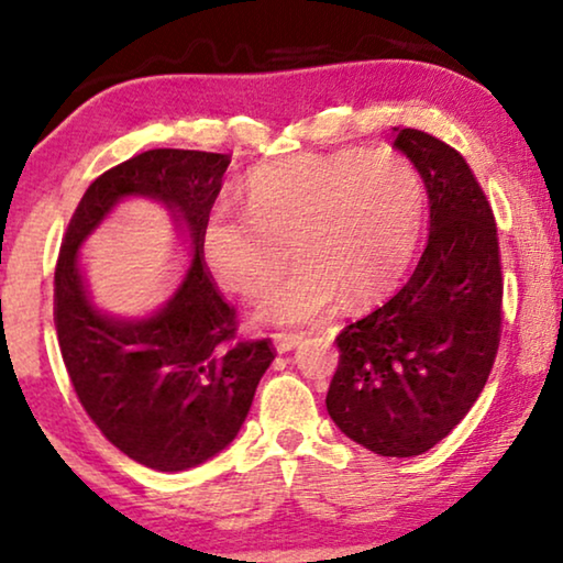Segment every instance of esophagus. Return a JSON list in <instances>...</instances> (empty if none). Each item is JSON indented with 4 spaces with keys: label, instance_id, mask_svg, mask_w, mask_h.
Instances as JSON below:
<instances>
[{
    "label": "esophagus",
    "instance_id": "34e87169",
    "mask_svg": "<svg viewBox=\"0 0 563 563\" xmlns=\"http://www.w3.org/2000/svg\"><path fill=\"white\" fill-rule=\"evenodd\" d=\"M302 341V333H274V345L279 353H287Z\"/></svg>",
    "mask_w": 563,
    "mask_h": 563
}]
</instances>
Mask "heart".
I'll use <instances>...</instances> for the list:
<instances>
[{
    "instance_id": "heart-1",
    "label": "heart",
    "mask_w": 563,
    "mask_h": 563,
    "mask_svg": "<svg viewBox=\"0 0 563 563\" xmlns=\"http://www.w3.org/2000/svg\"><path fill=\"white\" fill-rule=\"evenodd\" d=\"M422 205L418 168L387 145L299 153L249 176L245 210L214 205L199 241L214 279L249 299L272 289L295 256L302 266L256 318L305 322L338 295L345 305L387 295L418 245Z\"/></svg>"
}]
</instances>
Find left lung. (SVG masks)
<instances>
[{
  "mask_svg": "<svg viewBox=\"0 0 563 563\" xmlns=\"http://www.w3.org/2000/svg\"><path fill=\"white\" fill-rule=\"evenodd\" d=\"M426 181L428 245L410 279L335 335L325 405L351 441L379 456H420L472 410L503 333L495 212L466 158L415 128H395Z\"/></svg>",
  "mask_w": 563,
  "mask_h": 563,
  "instance_id": "left-lung-1",
  "label": "left lung"
}]
</instances>
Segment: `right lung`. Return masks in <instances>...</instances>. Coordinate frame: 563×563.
Masks as SVG:
<instances>
[{"label": "right lung", "instance_id": "add662e5", "mask_svg": "<svg viewBox=\"0 0 563 563\" xmlns=\"http://www.w3.org/2000/svg\"><path fill=\"white\" fill-rule=\"evenodd\" d=\"M230 153L153 148L112 166L84 191L60 243L53 320L76 397L114 449L158 472H181L225 449L251 410L276 351L272 338H238L202 253V225ZM166 201L188 222L196 261L175 299L151 321L99 316L82 291L75 253L120 196Z\"/></svg>", "mask_w": 563, "mask_h": 563}]
</instances>
